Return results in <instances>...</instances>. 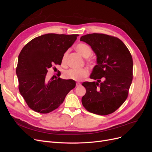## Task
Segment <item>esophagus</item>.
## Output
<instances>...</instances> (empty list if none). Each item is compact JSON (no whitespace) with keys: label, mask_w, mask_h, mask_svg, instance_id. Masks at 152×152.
Instances as JSON below:
<instances>
[{"label":"esophagus","mask_w":152,"mask_h":152,"mask_svg":"<svg viewBox=\"0 0 152 152\" xmlns=\"http://www.w3.org/2000/svg\"><path fill=\"white\" fill-rule=\"evenodd\" d=\"M81 85V84L80 83V82H77L76 83V86L78 87V86H80Z\"/></svg>","instance_id":"esophagus-1"}]
</instances>
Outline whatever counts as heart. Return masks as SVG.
I'll return each mask as SVG.
<instances>
[{"mask_svg":"<svg viewBox=\"0 0 152 152\" xmlns=\"http://www.w3.org/2000/svg\"><path fill=\"white\" fill-rule=\"evenodd\" d=\"M75 49L84 58H88L90 55L92 54V49L89 46L84 43H80L76 45ZM68 51H66L63 54L61 61L62 63L65 64L66 60L68 56ZM88 63L91 65L94 64L93 59H89L87 60ZM89 74V71L86 68H80V69H75V68H70L69 70H65L63 73V77L66 79L68 80H81L83 78L87 77Z\"/></svg>","mask_w":152,"mask_h":152,"instance_id":"heart-1","label":"heart"}]
</instances>
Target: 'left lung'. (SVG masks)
<instances>
[{"instance_id": "left-lung-1", "label": "left lung", "mask_w": 152, "mask_h": 152, "mask_svg": "<svg viewBox=\"0 0 152 152\" xmlns=\"http://www.w3.org/2000/svg\"><path fill=\"white\" fill-rule=\"evenodd\" d=\"M96 56L90 75L97 82L82 83L86 93L82 103L87 111L99 115L114 112L125 102L132 80L133 61L129 50L122 40L103 34L82 36Z\"/></svg>"}]
</instances>
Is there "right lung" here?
Wrapping results in <instances>:
<instances>
[{"instance_id":"obj_1","label":"right lung","mask_w":152,"mask_h":152,"mask_svg":"<svg viewBox=\"0 0 152 152\" xmlns=\"http://www.w3.org/2000/svg\"><path fill=\"white\" fill-rule=\"evenodd\" d=\"M78 35L48 34L32 39L18 56L16 75L19 91L34 111L48 113L58 108L75 87V81L47 80L48 69L61 65L63 54L75 42Z\"/></svg>"}]
</instances>
